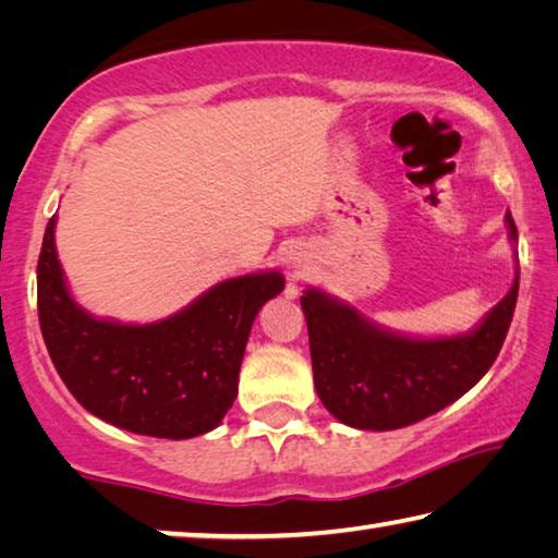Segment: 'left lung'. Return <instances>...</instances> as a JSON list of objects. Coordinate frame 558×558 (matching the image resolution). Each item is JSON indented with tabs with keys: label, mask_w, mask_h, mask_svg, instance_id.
<instances>
[{
	"label": "left lung",
	"mask_w": 558,
	"mask_h": 558,
	"mask_svg": "<svg viewBox=\"0 0 558 558\" xmlns=\"http://www.w3.org/2000/svg\"><path fill=\"white\" fill-rule=\"evenodd\" d=\"M507 226L517 239L509 211ZM517 292L519 272L475 332L411 339L384 332L325 292L305 290L300 305L319 401L335 418L362 430H393L428 418L470 391L495 364L512 325Z\"/></svg>",
	"instance_id": "8db88e82"
}]
</instances>
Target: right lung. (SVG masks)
I'll list each match as a JSON object with an SVG mask.
<instances>
[{
    "mask_svg": "<svg viewBox=\"0 0 558 558\" xmlns=\"http://www.w3.org/2000/svg\"><path fill=\"white\" fill-rule=\"evenodd\" d=\"M46 226L36 295L56 372L83 409L122 430L194 438L221 423L239 393L253 319L286 288L280 272L223 280L155 325H118L75 305Z\"/></svg>",
    "mask_w": 558,
    "mask_h": 558,
    "instance_id": "1",
    "label": "right lung"
}]
</instances>
